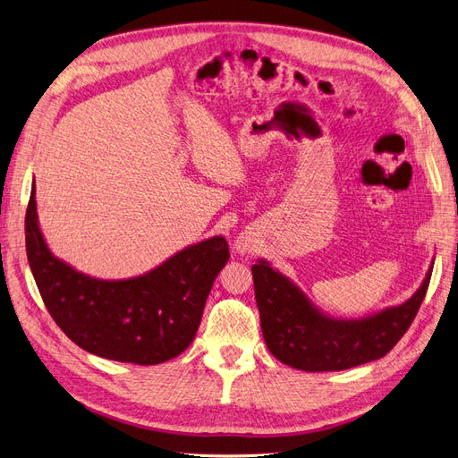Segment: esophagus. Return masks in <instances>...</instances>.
<instances>
[{
  "mask_svg": "<svg viewBox=\"0 0 458 458\" xmlns=\"http://www.w3.org/2000/svg\"><path fill=\"white\" fill-rule=\"evenodd\" d=\"M237 249L242 250V252H245V250H250V245L247 242H237Z\"/></svg>",
  "mask_w": 458,
  "mask_h": 458,
  "instance_id": "34e87169",
  "label": "esophagus"
}]
</instances>
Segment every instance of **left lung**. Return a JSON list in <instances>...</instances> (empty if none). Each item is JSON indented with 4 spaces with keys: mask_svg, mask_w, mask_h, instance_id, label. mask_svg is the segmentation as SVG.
<instances>
[{
    "mask_svg": "<svg viewBox=\"0 0 458 458\" xmlns=\"http://www.w3.org/2000/svg\"><path fill=\"white\" fill-rule=\"evenodd\" d=\"M430 275L416 295L397 308L360 321H335L319 314L299 287L259 259L252 266V278L263 340L280 362L302 371H342L378 360L411 328Z\"/></svg>",
    "mask_w": 458,
    "mask_h": 458,
    "instance_id": "1",
    "label": "left lung"
}]
</instances>
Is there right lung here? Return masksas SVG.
Listing matches in <instances>:
<instances>
[{"label":"right lung","instance_id":"right-lung-1","mask_svg":"<svg viewBox=\"0 0 458 458\" xmlns=\"http://www.w3.org/2000/svg\"><path fill=\"white\" fill-rule=\"evenodd\" d=\"M26 250L40 297L57 327L81 349L116 362L161 364L183 352L199 330L215 276L230 249L216 235L130 280H96L47 250L35 185L26 213Z\"/></svg>","mask_w":458,"mask_h":458}]
</instances>
